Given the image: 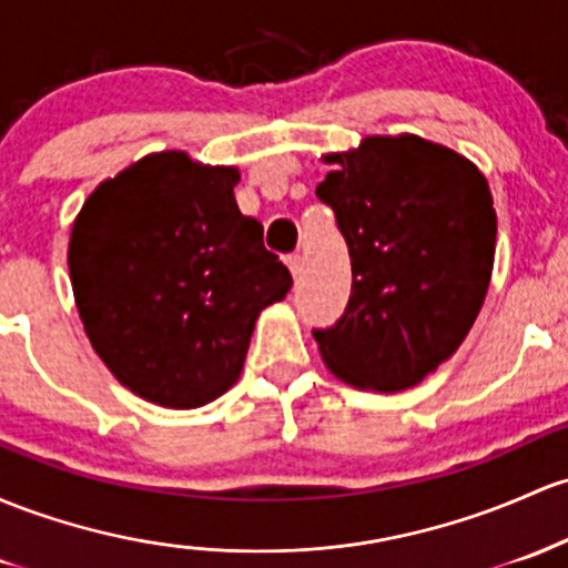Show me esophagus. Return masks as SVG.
Wrapping results in <instances>:
<instances>
[{"label": "esophagus", "instance_id": "obj_1", "mask_svg": "<svg viewBox=\"0 0 568 568\" xmlns=\"http://www.w3.org/2000/svg\"><path fill=\"white\" fill-rule=\"evenodd\" d=\"M285 264H288V270H291V274H294V277H298V274H302V270H304V258L298 253L288 255V258H285Z\"/></svg>", "mask_w": 568, "mask_h": 568}]
</instances>
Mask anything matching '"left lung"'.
<instances>
[{
  "mask_svg": "<svg viewBox=\"0 0 568 568\" xmlns=\"http://www.w3.org/2000/svg\"><path fill=\"white\" fill-rule=\"evenodd\" d=\"M315 193L347 242L345 315L313 328L323 361L355 388H413L450 358L483 307L496 253L488 180L415 134L366 136Z\"/></svg>",
  "mask_w": 568,
  "mask_h": 568,
  "instance_id": "left-lung-1",
  "label": "left lung"
}]
</instances>
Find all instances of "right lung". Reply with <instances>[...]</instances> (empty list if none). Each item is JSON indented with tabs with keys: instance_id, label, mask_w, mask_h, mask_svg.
Here are the masks:
<instances>
[{
	"instance_id": "1",
	"label": "right lung",
	"mask_w": 568,
	"mask_h": 568,
	"mask_svg": "<svg viewBox=\"0 0 568 568\" xmlns=\"http://www.w3.org/2000/svg\"><path fill=\"white\" fill-rule=\"evenodd\" d=\"M234 166L185 153L140 159L74 217L70 277L93 351L136 396L172 409L213 402L240 377L255 317L291 291L240 213Z\"/></svg>"
}]
</instances>
